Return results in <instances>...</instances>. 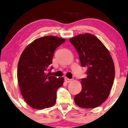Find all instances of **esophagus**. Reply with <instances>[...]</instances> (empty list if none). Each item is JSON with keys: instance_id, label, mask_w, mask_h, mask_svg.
Segmentation results:
<instances>
[{"instance_id": "1", "label": "esophagus", "mask_w": 128, "mask_h": 128, "mask_svg": "<svg viewBox=\"0 0 128 128\" xmlns=\"http://www.w3.org/2000/svg\"><path fill=\"white\" fill-rule=\"evenodd\" d=\"M64 80H65V81L67 83H69V82H70V81H71L72 79H69V78H64Z\"/></svg>"}]
</instances>
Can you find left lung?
<instances>
[{"label":"left lung","mask_w":128,"mask_h":128,"mask_svg":"<svg viewBox=\"0 0 128 128\" xmlns=\"http://www.w3.org/2000/svg\"><path fill=\"white\" fill-rule=\"evenodd\" d=\"M77 50L82 67L88 68L87 78L81 79L82 90L74 97L84 108H94L108 98L114 80L113 60L107 48L95 36L79 34L69 39Z\"/></svg>","instance_id":"left-lung-1"}]
</instances>
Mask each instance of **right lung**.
Instances as JSON below:
<instances>
[{
	"label": "right lung",
	"mask_w": 128,
	"mask_h": 128,
	"mask_svg": "<svg viewBox=\"0 0 128 128\" xmlns=\"http://www.w3.org/2000/svg\"><path fill=\"white\" fill-rule=\"evenodd\" d=\"M66 39L44 36L34 40L22 52L17 66V79L22 97L34 109L43 110L56 102V91L64 78L49 76L54 51ZM52 69L51 67L50 70Z\"/></svg>",
	"instance_id": "add662e5"
}]
</instances>
